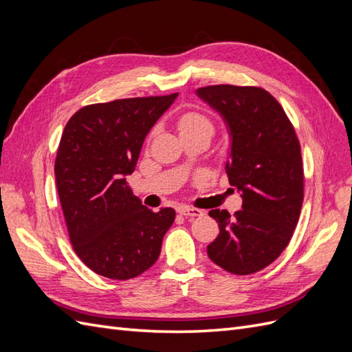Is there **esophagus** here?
<instances>
[{
    "label": "esophagus",
    "instance_id": "34e87169",
    "mask_svg": "<svg viewBox=\"0 0 352 352\" xmlns=\"http://www.w3.org/2000/svg\"><path fill=\"white\" fill-rule=\"evenodd\" d=\"M179 212L182 216H189V217H199V216H202L204 214V212H202V210H198V208H194V207H180L179 208Z\"/></svg>",
    "mask_w": 352,
    "mask_h": 352
}]
</instances>
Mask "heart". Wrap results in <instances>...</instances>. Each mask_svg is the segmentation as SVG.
I'll use <instances>...</instances> for the list:
<instances>
[{"mask_svg": "<svg viewBox=\"0 0 352 352\" xmlns=\"http://www.w3.org/2000/svg\"><path fill=\"white\" fill-rule=\"evenodd\" d=\"M177 127L180 135H197V133H206L208 136L214 132V124H212L208 116L202 114L199 111H186L179 117Z\"/></svg>", "mask_w": 352, "mask_h": 352, "instance_id": "b5f03b06", "label": "heart"}]
</instances>
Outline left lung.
Wrapping results in <instances>:
<instances>
[{"instance_id": "1", "label": "left lung", "mask_w": 352, "mask_h": 352, "mask_svg": "<svg viewBox=\"0 0 352 352\" xmlns=\"http://www.w3.org/2000/svg\"><path fill=\"white\" fill-rule=\"evenodd\" d=\"M198 97L226 123V173L242 210H211L220 233L207 247L212 263L233 274L267 267L289 243L304 198L301 148L292 123L273 95L257 87L212 85Z\"/></svg>"}]
</instances>
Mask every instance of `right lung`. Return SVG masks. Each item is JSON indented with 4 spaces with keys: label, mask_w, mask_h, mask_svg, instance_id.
Returning <instances> with one entry per match:
<instances>
[{
    "label": "right lung",
    "mask_w": 352,
    "mask_h": 352,
    "mask_svg": "<svg viewBox=\"0 0 352 352\" xmlns=\"http://www.w3.org/2000/svg\"><path fill=\"white\" fill-rule=\"evenodd\" d=\"M179 94L92 104L63 131L56 180L70 242L78 257L104 278L127 280L157 261L173 208L142 206L132 175L148 132Z\"/></svg>",
    "instance_id": "add662e5"
}]
</instances>
